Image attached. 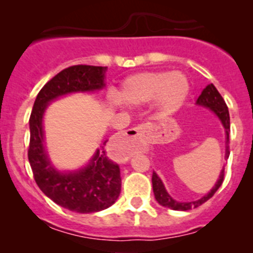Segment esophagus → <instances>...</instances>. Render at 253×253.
<instances>
[{"label":"esophagus","mask_w":253,"mask_h":253,"mask_svg":"<svg viewBox=\"0 0 253 253\" xmlns=\"http://www.w3.org/2000/svg\"><path fill=\"white\" fill-rule=\"evenodd\" d=\"M153 126L149 124H145V125H141V126L136 127V128H129L126 131L127 136H141V134L148 133V132H152Z\"/></svg>","instance_id":"esophagus-1"}]
</instances>
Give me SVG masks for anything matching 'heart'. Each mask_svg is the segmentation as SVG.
I'll list each match as a JSON object with an SVG mask.
<instances>
[{
  "instance_id": "1",
  "label": "heart",
  "mask_w": 253,
  "mask_h": 253,
  "mask_svg": "<svg viewBox=\"0 0 253 253\" xmlns=\"http://www.w3.org/2000/svg\"><path fill=\"white\" fill-rule=\"evenodd\" d=\"M190 84L181 72H142L129 76L120 85L119 98L112 96L111 104L120 101L131 108L147 105L154 101L162 112L175 111L185 101Z\"/></svg>"
}]
</instances>
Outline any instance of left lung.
Instances as JSON below:
<instances>
[{
    "instance_id": "8db88e82",
    "label": "left lung",
    "mask_w": 253,
    "mask_h": 253,
    "mask_svg": "<svg viewBox=\"0 0 253 253\" xmlns=\"http://www.w3.org/2000/svg\"><path fill=\"white\" fill-rule=\"evenodd\" d=\"M197 104L198 105L206 106V108H209L216 116L220 119L221 124H223L224 128H225V133H226V143H229V132H230V116H229V110L228 106H226L225 101H224L223 96L220 95L218 90H216L215 86L213 84H208L205 89H203L202 94L198 96L197 99ZM229 147H226V158H229ZM224 169L221 170L220 176H219L218 181H216L215 186L211 190V192L208 195L203 196L201 200L195 201V202H177V201L172 200L171 196L165 190L164 185H163L162 180L159 178L155 172H153L152 176V183H153V192H154L155 200L158 201L159 205H162L163 207H168V208H171L174 211H188V209L192 208H197L201 205L207 202L209 198H211L214 196V193L218 191V188L220 187L221 183L224 181Z\"/></svg>"
}]
</instances>
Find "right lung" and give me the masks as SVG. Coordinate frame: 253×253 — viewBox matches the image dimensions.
I'll return each instance as SVG.
<instances>
[{
	"label": "right lung",
	"mask_w": 253,
	"mask_h": 253,
	"mask_svg": "<svg viewBox=\"0 0 253 253\" xmlns=\"http://www.w3.org/2000/svg\"><path fill=\"white\" fill-rule=\"evenodd\" d=\"M105 72L103 66L76 65L65 68L42 86L30 114L28 159L35 182L50 200L77 213H94L114 205L121 192L120 167L108 157L106 139L85 168L58 172L45 153L42 115L47 104L58 96L103 88Z\"/></svg>",
	"instance_id": "1"
}]
</instances>
